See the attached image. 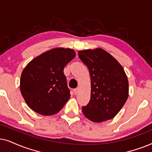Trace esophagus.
Masks as SVG:
<instances>
[{
  "label": "esophagus",
  "instance_id": "esophagus-1",
  "mask_svg": "<svg viewBox=\"0 0 152 152\" xmlns=\"http://www.w3.org/2000/svg\"><path fill=\"white\" fill-rule=\"evenodd\" d=\"M74 93L75 94H77L78 93V88H75L74 90Z\"/></svg>",
  "mask_w": 152,
  "mask_h": 152
}]
</instances>
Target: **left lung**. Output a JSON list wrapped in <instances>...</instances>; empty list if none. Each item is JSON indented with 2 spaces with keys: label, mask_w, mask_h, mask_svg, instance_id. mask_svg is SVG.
<instances>
[{
  "label": "left lung",
  "mask_w": 152,
  "mask_h": 152,
  "mask_svg": "<svg viewBox=\"0 0 152 152\" xmlns=\"http://www.w3.org/2000/svg\"><path fill=\"white\" fill-rule=\"evenodd\" d=\"M91 78L89 104L82 108L88 120L102 122L117 115L129 96L128 78L122 66L101 48L78 50Z\"/></svg>",
  "instance_id": "1"
}]
</instances>
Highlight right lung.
<instances>
[{
  "instance_id": "add662e5",
  "label": "right lung",
  "mask_w": 152,
  "mask_h": 152,
  "mask_svg": "<svg viewBox=\"0 0 152 152\" xmlns=\"http://www.w3.org/2000/svg\"><path fill=\"white\" fill-rule=\"evenodd\" d=\"M76 53L54 48L32 59L22 72L20 90L30 108L42 115L58 113L70 98L64 68Z\"/></svg>"
}]
</instances>
